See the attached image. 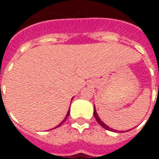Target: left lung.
I'll list each match as a JSON object with an SVG mask.
<instances>
[{"mask_svg":"<svg viewBox=\"0 0 159 159\" xmlns=\"http://www.w3.org/2000/svg\"><path fill=\"white\" fill-rule=\"evenodd\" d=\"M93 114H94V116H95V118H96V120H97V123L99 124L100 125L102 126V127H103V128L106 129H107V130L116 131V130H115V129H111V128H110V127H108V126L106 125H105V124L103 123L102 120H101V119L99 118V116H97V111H96V109H95V106H94V112H93Z\"/></svg>","mask_w":159,"mask_h":159,"instance_id":"8db88e82","label":"left lung"}]
</instances>
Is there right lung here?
Masks as SVG:
<instances>
[{
	"label": "right lung",
	"mask_w": 159,
	"mask_h": 159,
	"mask_svg": "<svg viewBox=\"0 0 159 159\" xmlns=\"http://www.w3.org/2000/svg\"><path fill=\"white\" fill-rule=\"evenodd\" d=\"M69 114H70V109H69V110H68V111H67V116H66V117H65V118L63 119V120H62V122H61V123H60L59 125H57V126H56V127H55V128H57V127H59V126H61V125H62V124L64 123L65 121H66V120H67V117H68V116H69Z\"/></svg>",
	"instance_id": "add662e5"
}]
</instances>
